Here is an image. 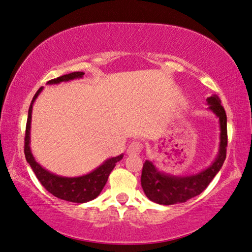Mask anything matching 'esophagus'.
Returning <instances> with one entry per match:
<instances>
[{
  "instance_id": "1",
  "label": "esophagus",
  "mask_w": 252,
  "mask_h": 252,
  "mask_svg": "<svg viewBox=\"0 0 252 252\" xmlns=\"http://www.w3.org/2000/svg\"><path fill=\"white\" fill-rule=\"evenodd\" d=\"M142 148H143V144L141 142L134 141L128 145V148H127V154H128V155H137V154L141 153Z\"/></svg>"
}]
</instances>
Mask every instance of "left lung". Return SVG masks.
<instances>
[{
	"label": "left lung",
	"mask_w": 252,
	"mask_h": 252,
	"mask_svg": "<svg viewBox=\"0 0 252 252\" xmlns=\"http://www.w3.org/2000/svg\"><path fill=\"white\" fill-rule=\"evenodd\" d=\"M208 109L219 118L220 145L217 158L205 170L196 174L179 176L160 172L151 160H145L143 165L141 184L146 196L151 201L162 205L183 203L196 195L201 194L208 188L213 177L221 170L226 156V115L217 94L209 97Z\"/></svg>",
	"instance_id": "left-lung-1"
}]
</instances>
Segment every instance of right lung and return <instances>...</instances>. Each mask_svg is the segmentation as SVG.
Here are the masks:
<instances>
[{"label": "right lung", "mask_w": 252, "mask_h": 252, "mask_svg": "<svg viewBox=\"0 0 252 252\" xmlns=\"http://www.w3.org/2000/svg\"><path fill=\"white\" fill-rule=\"evenodd\" d=\"M85 75V72L77 71L71 72L68 75L58 77L57 79H52L48 81L49 85H57L63 81H70L73 79H79ZM43 87H41L35 93L33 97L31 105L29 107L28 121L26 127V138H24V154H26L27 162L30 164L31 168L34 172L35 176L38 177L40 183L43 185L48 192L52 195L59 197L61 200L68 202H75V203H85L89 202L100 194L104 189L105 184L108 180L110 172L114 170L115 165L123 158V154L106 159L101 165L94 168L93 172L86 175L76 176V177H65L53 174L50 171L45 170L44 167L36 162L33 158V154L30 148V129H31V118H32V106L34 104L35 99L38 98L40 93L42 92Z\"/></svg>", "instance_id": "right-lung-1"}]
</instances>
